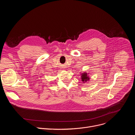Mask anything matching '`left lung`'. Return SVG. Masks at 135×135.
Listing matches in <instances>:
<instances>
[{
  "label": "left lung",
  "mask_w": 135,
  "mask_h": 135,
  "mask_svg": "<svg viewBox=\"0 0 135 135\" xmlns=\"http://www.w3.org/2000/svg\"><path fill=\"white\" fill-rule=\"evenodd\" d=\"M81 79L83 82H85L88 81L90 78H89L88 74L86 73H83L81 74Z\"/></svg>",
  "instance_id": "8db88e82"
}]
</instances>
